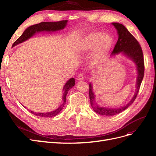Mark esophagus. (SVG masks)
Returning a JSON list of instances; mask_svg holds the SVG:
<instances>
[{
    "label": "esophagus",
    "instance_id": "esophagus-1",
    "mask_svg": "<svg viewBox=\"0 0 156 156\" xmlns=\"http://www.w3.org/2000/svg\"><path fill=\"white\" fill-rule=\"evenodd\" d=\"M76 78H77L78 80H83V78H84L83 74V73L79 74V75H78V76H77Z\"/></svg>",
    "mask_w": 156,
    "mask_h": 156
}]
</instances>
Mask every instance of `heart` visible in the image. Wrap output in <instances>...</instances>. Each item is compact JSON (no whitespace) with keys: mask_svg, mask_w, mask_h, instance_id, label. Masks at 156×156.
I'll return each mask as SVG.
<instances>
[{"mask_svg":"<svg viewBox=\"0 0 156 156\" xmlns=\"http://www.w3.org/2000/svg\"><path fill=\"white\" fill-rule=\"evenodd\" d=\"M113 44L112 37L108 34L91 32L81 39L77 45L80 51L87 52L92 50L91 59L94 64L102 60L110 51Z\"/></svg>","mask_w":156,"mask_h":156,"instance_id":"heart-1","label":"heart"}]
</instances>
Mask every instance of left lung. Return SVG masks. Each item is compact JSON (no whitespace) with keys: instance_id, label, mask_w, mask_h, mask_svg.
I'll return each mask as SVG.
<instances>
[{"instance_id":"1","label":"left lung","mask_w":156,"mask_h":156,"mask_svg":"<svg viewBox=\"0 0 156 156\" xmlns=\"http://www.w3.org/2000/svg\"><path fill=\"white\" fill-rule=\"evenodd\" d=\"M118 31V40L114 47L111 56L115 55L119 53H122L125 55L132 59L136 65L138 76L136 79V88L135 93L131 100L127 104L118 108H108L105 107H100L95 101V95L92 90V84L89 85V97L90 104L94 111L99 114L103 116H114L125 109H126L135 100L137 94L139 92L140 85L144 75V61L143 52L140 45L139 44L136 39L130 34L126 28L122 24L118 23H112Z\"/></svg>"}]
</instances>
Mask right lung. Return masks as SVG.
Listing matches in <instances>:
<instances>
[{"label": "right lung", "instance_id": "add662e5", "mask_svg": "<svg viewBox=\"0 0 156 156\" xmlns=\"http://www.w3.org/2000/svg\"><path fill=\"white\" fill-rule=\"evenodd\" d=\"M68 23V20H63V21H59L56 22H42L37 24H34V25L30 26L28 28H27L23 32V34L17 39L14 44H12V47H14L15 45L20 44L27 40L29 39L32 36H34L36 33L37 32H41V31H59L61 30H63L65 27L66 26V24ZM75 80L73 78H70L66 83L65 84L64 87V94L62 95V103L61 104L59 107L56 109L55 111L48 112H35L34 111H31V112L34 114V115L40 116V117H53L58 114L60 111L62 109L64 106L66 102V95L69 90L75 85Z\"/></svg>", "mask_w": 156, "mask_h": 156}]
</instances>
